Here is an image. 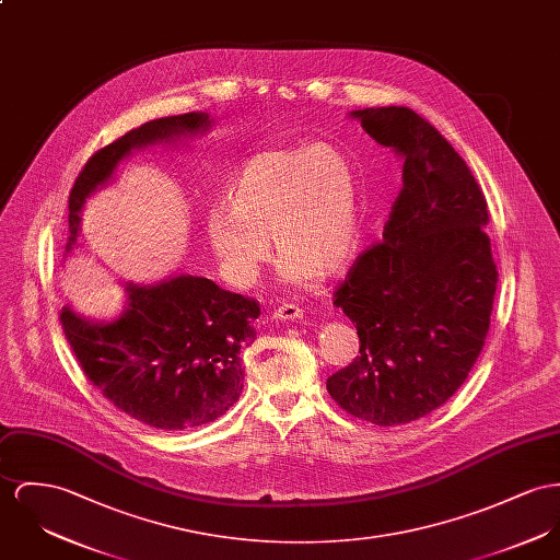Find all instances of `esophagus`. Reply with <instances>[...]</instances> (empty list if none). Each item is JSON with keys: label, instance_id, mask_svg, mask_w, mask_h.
<instances>
[{"label": "esophagus", "instance_id": "obj_1", "mask_svg": "<svg viewBox=\"0 0 560 560\" xmlns=\"http://www.w3.org/2000/svg\"><path fill=\"white\" fill-rule=\"evenodd\" d=\"M302 308L299 304H281L275 308L272 317L281 319V322H294V319H302Z\"/></svg>", "mask_w": 560, "mask_h": 560}]
</instances>
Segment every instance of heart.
Masks as SVG:
<instances>
[{
    "instance_id": "1",
    "label": "heart",
    "mask_w": 560,
    "mask_h": 560,
    "mask_svg": "<svg viewBox=\"0 0 560 560\" xmlns=\"http://www.w3.org/2000/svg\"><path fill=\"white\" fill-rule=\"evenodd\" d=\"M360 230V176L332 144L259 153L207 215L209 245L236 285H249L270 258L268 236L290 283L337 277L355 258Z\"/></svg>"
}]
</instances>
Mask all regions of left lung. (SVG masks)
I'll return each mask as SVG.
<instances>
[{
  "instance_id": "left-lung-1",
  "label": "left lung",
  "mask_w": 560,
  "mask_h": 560,
  "mask_svg": "<svg viewBox=\"0 0 560 560\" xmlns=\"http://www.w3.org/2000/svg\"><path fill=\"white\" fill-rule=\"evenodd\" d=\"M351 117L402 158V189L384 243L360 254L335 292L360 355L326 387L347 413L398 427L465 384L490 328L499 272L486 198L454 147L407 106Z\"/></svg>"
}]
</instances>
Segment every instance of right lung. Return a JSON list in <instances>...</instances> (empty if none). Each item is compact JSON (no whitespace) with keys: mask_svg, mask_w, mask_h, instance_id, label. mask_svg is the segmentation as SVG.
Masks as SVG:
<instances>
[{"mask_svg":"<svg viewBox=\"0 0 560 560\" xmlns=\"http://www.w3.org/2000/svg\"><path fill=\"white\" fill-rule=\"evenodd\" d=\"M207 113L162 117L93 153L70 191V254L86 198L106 185L133 149L174 142L211 128ZM128 306L113 322L61 308V326L86 380L129 418L185 431L223 416L243 392V349L256 341L259 304L211 279L174 275L153 285L129 283Z\"/></svg>","mask_w":560,"mask_h":560,"instance_id":"1","label":"right lung"}]
</instances>
